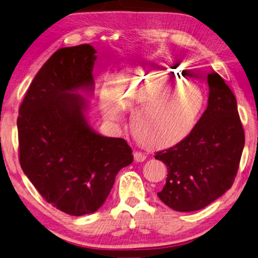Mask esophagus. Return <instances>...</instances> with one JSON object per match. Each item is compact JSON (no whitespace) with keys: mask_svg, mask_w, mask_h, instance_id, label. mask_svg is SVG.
<instances>
[{"mask_svg":"<svg viewBox=\"0 0 258 258\" xmlns=\"http://www.w3.org/2000/svg\"><path fill=\"white\" fill-rule=\"evenodd\" d=\"M146 157H147V156H146V155L142 152H135L134 153V158H135L136 162H144Z\"/></svg>","mask_w":258,"mask_h":258,"instance_id":"obj_1","label":"esophagus"}]
</instances>
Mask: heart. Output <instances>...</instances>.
Instances as JSON below:
<instances>
[{"instance_id":"obj_1","label":"heart","mask_w":258,"mask_h":258,"mask_svg":"<svg viewBox=\"0 0 258 258\" xmlns=\"http://www.w3.org/2000/svg\"><path fill=\"white\" fill-rule=\"evenodd\" d=\"M114 91L104 87L100 103L112 122L123 119V110L134 111L131 129L136 138L150 146L172 144L185 136L200 113L203 98L197 89L181 85L183 77L168 69L144 73L124 71L114 77Z\"/></svg>"}]
</instances>
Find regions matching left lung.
<instances>
[{"label":"left lung","mask_w":258,"mask_h":258,"mask_svg":"<svg viewBox=\"0 0 258 258\" xmlns=\"http://www.w3.org/2000/svg\"><path fill=\"white\" fill-rule=\"evenodd\" d=\"M208 106L185 138L155 158L167 166L158 198L175 211L189 212L210 205L228 191L239 167L245 134L237 101L222 77L208 74Z\"/></svg>","instance_id":"1"}]
</instances>
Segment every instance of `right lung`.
Masks as SVG:
<instances>
[{
  "mask_svg": "<svg viewBox=\"0 0 258 258\" xmlns=\"http://www.w3.org/2000/svg\"><path fill=\"white\" fill-rule=\"evenodd\" d=\"M96 50L91 45L52 53L33 79L19 109V159L48 203L71 216L95 212L116 174L134 160L122 138L104 137L86 119Z\"/></svg>",
  "mask_w": 258,
  "mask_h": 258,
  "instance_id": "1",
  "label": "right lung"
}]
</instances>
